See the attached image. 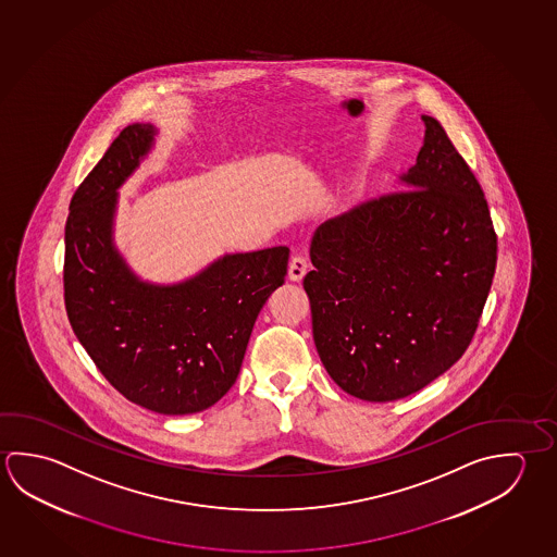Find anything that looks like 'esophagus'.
<instances>
[{"label":"esophagus","mask_w":557,"mask_h":557,"mask_svg":"<svg viewBox=\"0 0 557 557\" xmlns=\"http://www.w3.org/2000/svg\"><path fill=\"white\" fill-rule=\"evenodd\" d=\"M307 270H309L307 258L301 255L293 256L292 262H289V280L292 282H301L305 274H307Z\"/></svg>","instance_id":"esophagus-1"}]
</instances>
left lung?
Returning a JSON list of instances; mask_svg holds the SVG:
<instances>
[{"label":"left lung","mask_w":557,"mask_h":557,"mask_svg":"<svg viewBox=\"0 0 557 557\" xmlns=\"http://www.w3.org/2000/svg\"><path fill=\"white\" fill-rule=\"evenodd\" d=\"M389 191L317 228L305 275L312 338L334 383L363 400L426 387L468 350L497 265L487 199L438 121Z\"/></svg>","instance_id":"8db88e82"}]
</instances>
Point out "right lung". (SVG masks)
<instances>
[{
  "instance_id": "add662e5",
  "label": "right lung",
  "mask_w": 557,
  "mask_h": 557,
  "mask_svg": "<svg viewBox=\"0 0 557 557\" xmlns=\"http://www.w3.org/2000/svg\"><path fill=\"white\" fill-rule=\"evenodd\" d=\"M157 128L133 123L79 184L64 231V305L72 331L115 389L160 414L209 409L233 387L256 317L285 282L289 248L216 260L194 280L148 285L111 243L117 187Z\"/></svg>"
}]
</instances>
